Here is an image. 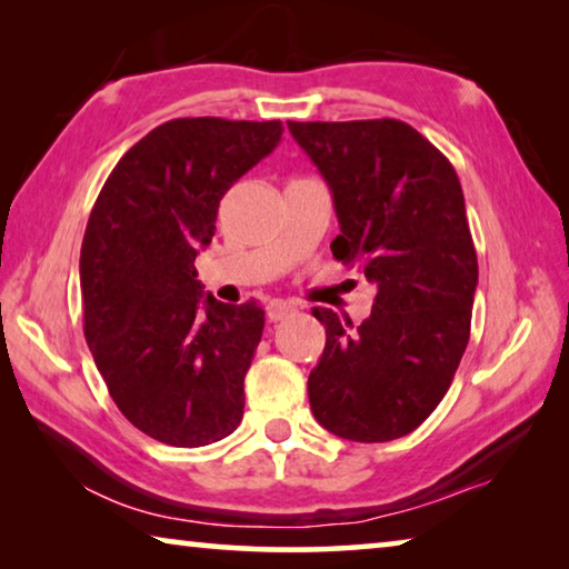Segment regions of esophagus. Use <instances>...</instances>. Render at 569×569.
Wrapping results in <instances>:
<instances>
[{"mask_svg":"<svg viewBox=\"0 0 569 569\" xmlns=\"http://www.w3.org/2000/svg\"><path fill=\"white\" fill-rule=\"evenodd\" d=\"M293 313H296V308L283 303V301H271V303L266 306V319L271 321V323L283 321V319H288V316H293Z\"/></svg>","mask_w":569,"mask_h":569,"instance_id":"esophagus-1","label":"esophagus"}]
</instances>
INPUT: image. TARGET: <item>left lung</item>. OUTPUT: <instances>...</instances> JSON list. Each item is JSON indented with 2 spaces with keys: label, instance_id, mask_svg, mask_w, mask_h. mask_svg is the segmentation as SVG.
<instances>
[{
  "label": "left lung",
  "instance_id": "obj_1",
  "mask_svg": "<svg viewBox=\"0 0 569 569\" xmlns=\"http://www.w3.org/2000/svg\"><path fill=\"white\" fill-rule=\"evenodd\" d=\"M288 130L331 188L333 258L377 283L356 329L313 308L326 346L308 377L311 411L341 439L407 437L445 399L469 343L479 268L457 170L401 120Z\"/></svg>",
  "mask_w": 569,
  "mask_h": 569
}]
</instances>
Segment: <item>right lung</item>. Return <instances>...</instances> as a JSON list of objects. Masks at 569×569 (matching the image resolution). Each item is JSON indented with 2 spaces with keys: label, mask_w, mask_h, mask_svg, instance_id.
<instances>
[{
  "label": "right lung",
  "mask_w": 569,
  "mask_h": 569,
  "mask_svg": "<svg viewBox=\"0 0 569 569\" xmlns=\"http://www.w3.org/2000/svg\"><path fill=\"white\" fill-rule=\"evenodd\" d=\"M281 134V120L162 122L94 200L80 253L84 339L122 417L162 445H213L243 419L266 313L203 296L196 256L230 186Z\"/></svg>",
  "instance_id": "right-lung-1"
}]
</instances>
